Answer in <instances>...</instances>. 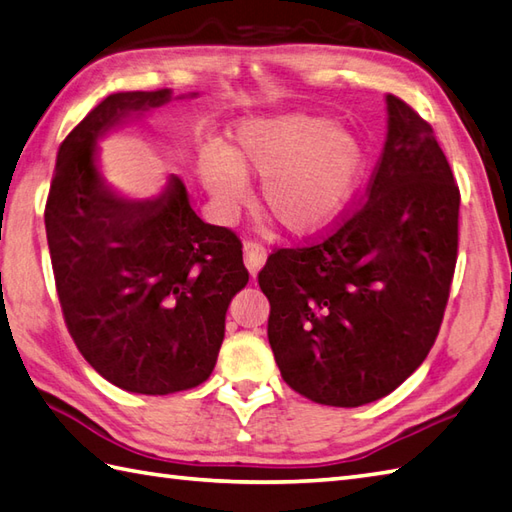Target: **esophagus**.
<instances>
[{
    "instance_id": "esophagus-1",
    "label": "esophagus",
    "mask_w": 512,
    "mask_h": 512,
    "mask_svg": "<svg viewBox=\"0 0 512 512\" xmlns=\"http://www.w3.org/2000/svg\"><path fill=\"white\" fill-rule=\"evenodd\" d=\"M243 254H245V267L249 269V274L256 276L258 271H260V267L265 265L267 249L260 245V243H256V241H247L243 245Z\"/></svg>"
}]
</instances>
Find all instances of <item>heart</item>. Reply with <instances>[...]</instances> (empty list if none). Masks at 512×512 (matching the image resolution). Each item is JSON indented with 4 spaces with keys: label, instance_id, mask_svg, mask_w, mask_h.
<instances>
[{
    "label": "heart",
    "instance_id": "1",
    "mask_svg": "<svg viewBox=\"0 0 512 512\" xmlns=\"http://www.w3.org/2000/svg\"><path fill=\"white\" fill-rule=\"evenodd\" d=\"M234 144L201 166L217 206L234 214L249 195L247 173L263 177V210L291 234H317L350 206L366 173L363 144L331 118L289 111L236 124Z\"/></svg>",
    "mask_w": 512,
    "mask_h": 512
}]
</instances>
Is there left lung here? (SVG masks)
<instances>
[{
  "label": "left lung",
  "mask_w": 512,
  "mask_h": 512,
  "mask_svg": "<svg viewBox=\"0 0 512 512\" xmlns=\"http://www.w3.org/2000/svg\"><path fill=\"white\" fill-rule=\"evenodd\" d=\"M388 138L357 210L260 269L282 379L315 403L359 407L434 346L458 258L460 190L427 120L388 94Z\"/></svg>",
  "instance_id": "8db88e82"
}]
</instances>
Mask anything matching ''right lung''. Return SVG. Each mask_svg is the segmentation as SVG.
Returning a JSON list of instances; mask_svg holds the SVG:
<instances>
[{
    "label": "right lung",
    "instance_id": "obj_1",
    "mask_svg": "<svg viewBox=\"0 0 512 512\" xmlns=\"http://www.w3.org/2000/svg\"><path fill=\"white\" fill-rule=\"evenodd\" d=\"M170 98V89H151L98 102L61 142L45 203L56 293L76 348L109 383L153 396L210 377L227 306L249 280L238 236L197 217L181 177L170 175L160 197L133 201L98 173L96 140Z\"/></svg>",
    "mask_w": 512,
    "mask_h": 512
}]
</instances>
